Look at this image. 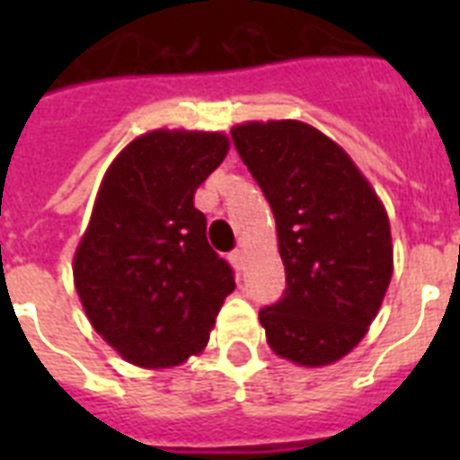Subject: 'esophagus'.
I'll return each mask as SVG.
<instances>
[{
	"mask_svg": "<svg viewBox=\"0 0 460 460\" xmlns=\"http://www.w3.org/2000/svg\"><path fill=\"white\" fill-rule=\"evenodd\" d=\"M231 262L238 267V270H243L245 265V252L243 251H234L231 252Z\"/></svg>",
	"mask_w": 460,
	"mask_h": 460,
	"instance_id": "esophagus-1",
	"label": "esophagus"
}]
</instances>
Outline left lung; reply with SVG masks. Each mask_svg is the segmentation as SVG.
Returning a JSON list of instances; mask_svg holds the SVG:
<instances>
[{"mask_svg":"<svg viewBox=\"0 0 460 460\" xmlns=\"http://www.w3.org/2000/svg\"><path fill=\"white\" fill-rule=\"evenodd\" d=\"M270 202L287 288L260 310L277 356L317 367L343 358L375 320L392 279V234L377 193L350 157L313 126L231 128Z\"/></svg>","mask_w":460,"mask_h":460,"instance_id":"8db88e82","label":"left lung"}]
</instances>
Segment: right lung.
Wrapping results in <instances>:
<instances>
[{
  "label": "right lung",
  "mask_w": 460,
  "mask_h": 460,
  "mask_svg": "<svg viewBox=\"0 0 460 460\" xmlns=\"http://www.w3.org/2000/svg\"><path fill=\"white\" fill-rule=\"evenodd\" d=\"M226 153L222 133L153 131L104 176L74 279L90 324L128 363L172 367L200 353L236 288L193 205Z\"/></svg>",
  "instance_id": "1"
}]
</instances>
